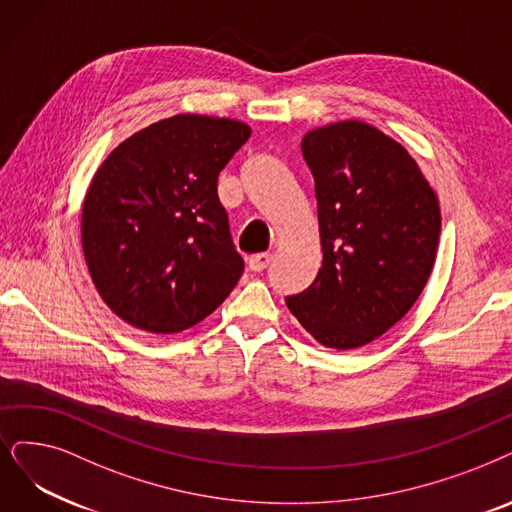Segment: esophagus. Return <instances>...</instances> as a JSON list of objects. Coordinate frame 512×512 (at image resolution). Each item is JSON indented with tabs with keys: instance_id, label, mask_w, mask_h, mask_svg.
Returning a JSON list of instances; mask_svg holds the SVG:
<instances>
[{
	"instance_id": "1",
	"label": "esophagus",
	"mask_w": 512,
	"mask_h": 512,
	"mask_svg": "<svg viewBox=\"0 0 512 512\" xmlns=\"http://www.w3.org/2000/svg\"><path fill=\"white\" fill-rule=\"evenodd\" d=\"M271 264V254H252L250 258H248V267H250V271H254V273H262L264 269H267Z\"/></svg>"
}]
</instances>
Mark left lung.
Masks as SVG:
<instances>
[{
  "label": "left lung",
  "mask_w": 512,
  "mask_h": 512,
  "mask_svg": "<svg viewBox=\"0 0 512 512\" xmlns=\"http://www.w3.org/2000/svg\"><path fill=\"white\" fill-rule=\"evenodd\" d=\"M302 157L315 178L323 260L285 304L327 349H359L422 294L439 245V201L412 155L363 121L306 132Z\"/></svg>",
  "instance_id": "obj_1"
}]
</instances>
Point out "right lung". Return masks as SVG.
Segmentation results:
<instances>
[{"label":"right lung","instance_id":"1","mask_svg":"<svg viewBox=\"0 0 512 512\" xmlns=\"http://www.w3.org/2000/svg\"><path fill=\"white\" fill-rule=\"evenodd\" d=\"M250 126L174 115L102 161L81 208V248L109 309L138 330L176 334L206 319L243 273L218 174Z\"/></svg>","mask_w":512,"mask_h":512}]
</instances>
